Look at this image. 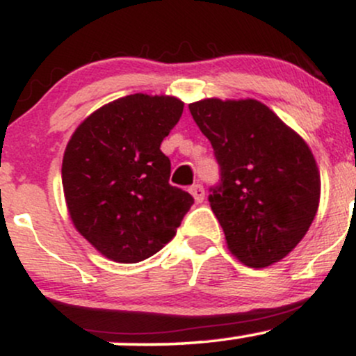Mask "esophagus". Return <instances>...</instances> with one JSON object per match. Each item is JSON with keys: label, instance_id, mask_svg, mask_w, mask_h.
<instances>
[{"label": "esophagus", "instance_id": "34e87169", "mask_svg": "<svg viewBox=\"0 0 356 356\" xmlns=\"http://www.w3.org/2000/svg\"><path fill=\"white\" fill-rule=\"evenodd\" d=\"M189 192L192 194V197L195 199V202L204 201V187L201 186V184H194V186H191Z\"/></svg>", "mask_w": 356, "mask_h": 356}]
</instances>
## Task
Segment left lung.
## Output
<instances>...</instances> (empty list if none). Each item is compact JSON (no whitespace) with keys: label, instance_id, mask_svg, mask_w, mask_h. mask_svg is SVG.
Wrapping results in <instances>:
<instances>
[{"label":"left lung","instance_id":"8db88e82","mask_svg":"<svg viewBox=\"0 0 356 356\" xmlns=\"http://www.w3.org/2000/svg\"><path fill=\"white\" fill-rule=\"evenodd\" d=\"M189 110L220 167L209 202L227 249L249 268L271 266L316 216L321 181L312 150L257 100L204 99Z\"/></svg>","mask_w":356,"mask_h":356}]
</instances>
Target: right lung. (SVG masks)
<instances>
[{"label":"right lung","mask_w":356,"mask_h":356,"mask_svg":"<svg viewBox=\"0 0 356 356\" xmlns=\"http://www.w3.org/2000/svg\"><path fill=\"white\" fill-rule=\"evenodd\" d=\"M169 95L110 102L76 127L61 164L73 226L115 263H138L175 236L194 204L169 184L170 161L161 144L182 115Z\"/></svg>","instance_id":"obj_1"}]
</instances>
